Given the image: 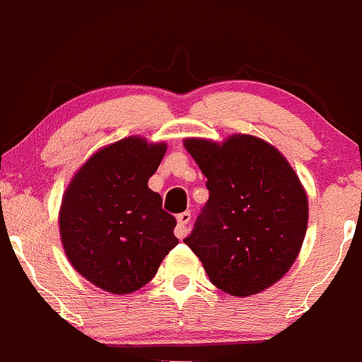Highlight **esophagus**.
Instances as JSON below:
<instances>
[{
  "label": "esophagus",
  "mask_w": 362,
  "mask_h": 362,
  "mask_svg": "<svg viewBox=\"0 0 362 362\" xmlns=\"http://www.w3.org/2000/svg\"><path fill=\"white\" fill-rule=\"evenodd\" d=\"M191 213L189 211H184L180 213V215L177 216V230H175V234H177L178 239H184L185 235L189 234V223H191Z\"/></svg>",
  "instance_id": "esophagus-1"
}]
</instances>
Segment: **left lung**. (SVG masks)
<instances>
[{
	"label": "left lung",
	"mask_w": 362,
	"mask_h": 362,
	"mask_svg": "<svg viewBox=\"0 0 362 362\" xmlns=\"http://www.w3.org/2000/svg\"><path fill=\"white\" fill-rule=\"evenodd\" d=\"M208 178L210 199L184 239L218 290L250 296L284 276L302 250L309 197L272 144L234 133L223 142L184 140Z\"/></svg>",
	"instance_id": "left-lung-1"
}]
</instances>
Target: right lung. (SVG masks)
Segmentation results:
<instances>
[{"instance_id": "1", "label": "right lung", "mask_w": 362, "mask_h": 362, "mask_svg": "<svg viewBox=\"0 0 362 362\" xmlns=\"http://www.w3.org/2000/svg\"><path fill=\"white\" fill-rule=\"evenodd\" d=\"M166 147L139 135L109 144L83 163L62 196L59 229L67 260L112 295L146 286L178 245L177 222L147 185Z\"/></svg>"}]
</instances>
